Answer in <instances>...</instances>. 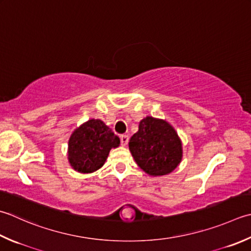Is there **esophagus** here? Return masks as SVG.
Listing matches in <instances>:
<instances>
[{"instance_id":"esophagus-1","label":"esophagus","mask_w":251,"mask_h":251,"mask_svg":"<svg viewBox=\"0 0 251 251\" xmlns=\"http://www.w3.org/2000/svg\"><path fill=\"white\" fill-rule=\"evenodd\" d=\"M121 144H122V146H126L127 144H128V140H129V137L127 136V135H122L121 137Z\"/></svg>"}]
</instances>
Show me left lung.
<instances>
[{"label": "left lung", "mask_w": 251, "mask_h": 251, "mask_svg": "<svg viewBox=\"0 0 251 251\" xmlns=\"http://www.w3.org/2000/svg\"><path fill=\"white\" fill-rule=\"evenodd\" d=\"M129 150L139 168L153 176L171 173L183 155L180 139L173 127L150 116L139 123V130L129 140Z\"/></svg>", "instance_id": "1"}]
</instances>
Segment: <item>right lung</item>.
Returning <instances> with one entry per match:
<instances>
[{
    "mask_svg": "<svg viewBox=\"0 0 251 251\" xmlns=\"http://www.w3.org/2000/svg\"><path fill=\"white\" fill-rule=\"evenodd\" d=\"M120 138L101 120H90L73 132L68 141V160L74 170L92 173L104 164Z\"/></svg>",
    "mask_w": 251,
    "mask_h": 251,
    "instance_id": "add662e5",
    "label": "right lung"
}]
</instances>
